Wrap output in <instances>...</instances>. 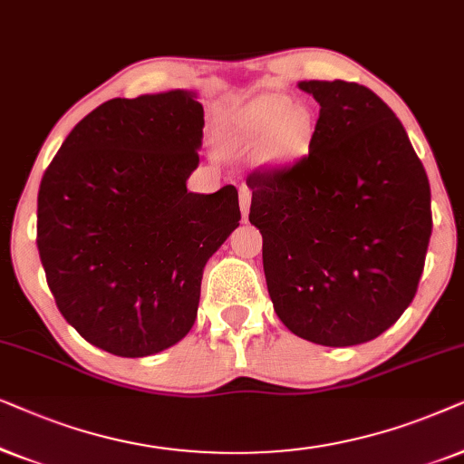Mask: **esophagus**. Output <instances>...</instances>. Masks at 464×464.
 I'll return each instance as SVG.
<instances>
[{
  "mask_svg": "<svg viewBox=\"0 0 464 464\" xmlns=\"http://www.w3.org/2000/svg\"><path fill=\"white\" fill-rule=\"evenodd\" d=\"M250 199H252V193L248 187H242L239 188V208H242V216L244 220L248 218V212H250Z\"/></svg>",
  "mask_w": 464,
  "mask_h": 464,
  "instance_id": "1",
  "label": "esophagus"
}]
</instances>
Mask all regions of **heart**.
I'll return each instance as SVG.
<instances>
[{"mask_svg":"<svg viewBox=\"0 0 464 464\" xmlns=\"http://www.w3.org/2000/svg\"><path fill=\"white\" fill-rule=\"evenodd\" d=\"M314 121L305 108L280 92H265L242 103L225 122V146L231 152L248 154L261 148V160L284 165L307 150Z\"/></svg>","mask_w":464,"mask_h":464,"instance_id":"heart-1","label":"heart"}]
</instances>
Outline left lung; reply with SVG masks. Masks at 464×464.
<instances>
[{"instance_id":"1","label":"left lung","mask_w":464,"mask_h":464,"mask_svg":"<svg viewBox=\"0 0 464 464\" xmlns=\"http://www.w3.org/2000/svg\"><path fill=\"white\" fill-rule=\"evenodd\" d=\"M320 103L310 154L258 169L250 222L277 318L296 337L345 348L397 323L424 269L433 218L426 171L403 125L367 86L304 80Z\"/></svg>"}]
</instances>
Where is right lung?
I'll list each match as a JSON object with an SVG mask.
<instances>
[{
  "instance_id": "right-lung-1",
  "label": "right lung",
  "mask_w": 464,
  "mask_h": 464,
  "mask_svg": "<svg viewBox=\"0 0 464 464\" xmlns=\"http://www.w3.org/2000/svg\"><path fill=\"white\" fill-rule=\"evenodd\" d=\"M195 91L110 99L61 144L38 193V250L63 318L110 354L163 352L193 329L203 267L239 227L237 190L190 193Z\"/></svg>"
}]
</instances>
